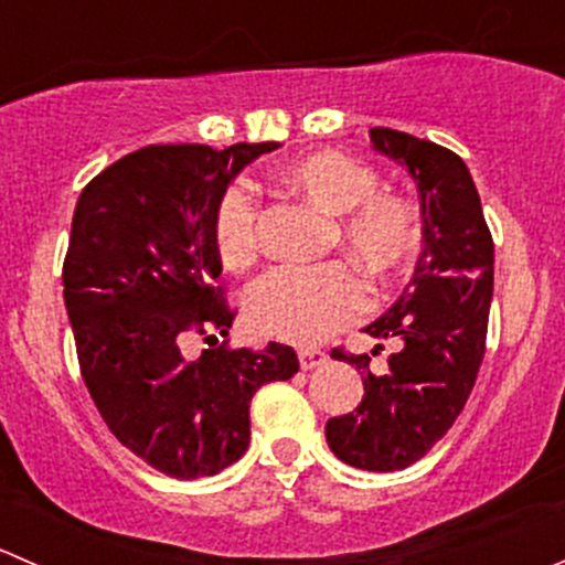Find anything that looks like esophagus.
<instances>
[{
	"instance_id": "obj_1",
	"label": "esophagus",
	"mask_w": 565,
	"mask_h": 565,
	"mask_svg": "<svg viewBox=\"0 0 565 565\" xmlns=\"http://www.w3.org/2000/svg\"><path fill=\"white\" fill-rule=\"evenodd\" d=\"M298 361H300V369H303V372H311V369L322 366V363L328 361V355H324L322 350H300Z\"/></svg>"
}]
</instances>
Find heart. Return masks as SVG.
Returning <instances> with one entry per match:
<instances>
[{"label": "heart", "instance_id": "heart-1", "mask_svg": "<svg viewBox=\"0 0 565 565\" xmlns=\"http://www.w3.org/2000/svg\"><path fill=\"white\" fill-rule=\"evenodd\" d=\"M278 182L319 213L333 215V241L372 278H388L415 256L420 213L404 193L377 191L372 167L335 150H319L278 169ZM218 259L241 270L256 256V207L243 188H230L213 207ZM363 309L361 281L341 262L273 267L250 284V328L289 344H317Z\"/></svg>", "mask_w": 565, "mask_h": 565}]
</instances>
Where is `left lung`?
Here are the masks:
<instances>
[{
  "label": "left lung",
  "mask_w": 565,
  "mask_h": 565,
  "mask_svg": "<svg viewBox=\"0 0 565 565\" xmlns=\"http://www.w3.org/2000/svg\"><path fill=\"white\" fill-rule=\"evenodd\" d=\"M369 136L380 156L415 180L424 248L396 303L363 328L374 339L402 341V350L388 358V372L372 374V358L335 350L339 361L361 369L363 398L355 413L330 418L324 437L347 465L393 472L431 451L476 385L492 303L494 246L476 182L457 152L391 128H372Z\"/></svg>",
  "instance_id": "left-lung-1"
}]
</instances>
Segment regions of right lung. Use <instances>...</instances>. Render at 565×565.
I'll return each instance as SVG.
<instances>
[{
    "label": "right lung",
    "mask_w": 565,
    "mask_h": 565,
    "mask_svg": "<svg viewBox=\"0 0 565 565\" xmlns=\"http://www.w3.org/2000/svg\"><path fill=\"white\" fill-rule=\"evenodd\" d=\"M278 147L150 145L89 180L73 213L62 284L82 377L111 435L180 481L235 465L254 393L298 372L292 347L276 341L259 352L224 341L196 361L180 352L185 330L215 344L213 333L230 335L213 207Z\"/></svg>",
    "instance_id": "obj_1"
}]
</instances>
